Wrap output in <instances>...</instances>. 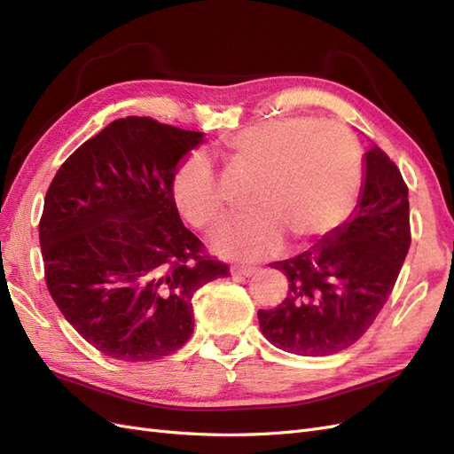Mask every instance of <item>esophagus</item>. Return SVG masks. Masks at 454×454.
Segmentation results:
<instances>
[{"label": "esophagus", "mask_w": 454, "mask_h": 454, "mask_svg": "<svg viewBox=\"0 0 454 454\" xmlns=\"http://www.w3.org/2000/svg\"><path fill=\"white\" fill-rule=\"evenodd\" d=\"M257 269L255 267H232V277H244L250 278L252 274H255Z\"/></svg>", "instance_id": "obj_1"}]
</instances>
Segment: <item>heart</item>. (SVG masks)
<instances>
[{
  "mask_svg": "<svg viewBox=\"0 0 454 454\" xmlns=\"http://www.w3.org/2000/svg\"><path fill=\"white\" fill-rule=\"evenodd\" d=\"M232 167L257 174L252 206L231 217L214 244L223 255L261 259L280 250L284 232L309 242L345 222L362 185V151L335 122L282 117L257 122L223 142ZM174 202L187 222L210 229L223 214V199L210 159L191 153L172 177Z\"/></svg>",
  "mask_w": 454,
  "mask_h": 454,
  "instance_id": "heart-1",
  "label": "heart"
}]
</instances>
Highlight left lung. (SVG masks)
I'll use <instances>...</instances> for the list:
<instances>
[{
	"label": "left lung",
	"instance_id": "left-lung-1",
	"mask_svg": "<svg viewBox=\"0 0 454 454\" xmlns=\"http://www.w3.org/2000/svg\"><path fill=\"white\" fill-rule=\"evenodd\" d=\"M407 184L377 145L365 155L358 210L310 250L270 267L290 287L257 312L263 335L286 352L329 356L352 347L387 303L411 246Z\"/></svg>",
	"mask_w": 454,
	"mask_h": 454
}]
</instances>
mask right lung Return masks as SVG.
Segmentation results:
<instances>
[{
  "mask_svg": "<svg viewBox=\"0 0 454 454\" xmlns=\"http://www.w3.org/2000/svg\"><path fill=\"white\" fill-rule=\"evenodd\" d=\"M202 132L125 117L64 160L39 219L45 282L109 358L159 360L193 333L195 292L229 277L177 214L172 177Z\"/></svg>",
  "mask_w": 454,
  "mask_h": 454,
  "instance_id": "1",
  "label": "right lung"
}]
</instances>
